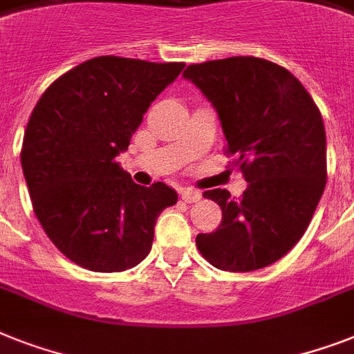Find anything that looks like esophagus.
<instances>
[{"mask_svg":"<svg viewBox=\"0 0 354 354\" xmlns=\"http://www.w3.org/2000/svg\"><path fill=\"white\" fill-rule=\"evenodd\" d=\"M180 196H182V200L185 203H194L202 198V194H200L196 189H189V187H187V189H182V191H180Z\"/></svg>","mask_w":354,"mask_h":354,"instance_id":"esophagus-1","label":"esophagus"}]
</instances>
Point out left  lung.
<instances>
[{
  "mask_svg": "<svg viewBox=\"0 0 354 354\" xmlns=\"http://www.w3.org/2000/svg\"><path fill=\"white\" fill-rule=\"evenodd\" d=\"M183 76L214 105L223 152L249 183L238 200L227 189L203 192L220 205L222 222L198 234V251L223 271L271 266L300 242L326 189L320 109L287 68L261 57L194 63Z\"/></svg>",
  "mask_w": 354,
  "mask_h": 354,
  "instance_id": "8db88e82",
  "label": "left lung"
}]
</instances>
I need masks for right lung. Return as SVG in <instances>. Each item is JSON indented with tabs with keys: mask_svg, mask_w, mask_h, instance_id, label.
<instances>
[{
	"mask_svg": "<svg viewBox=\"0 0 354 354\" xmlns=\"http://www.w3.org/2000/svg\"><path fill=\"white\" fill-rule=\"evenodd\" d=\"M185 63L97 56L41 94L28 118L21 167L50 242L76 266L120 272L151 252L156 218L178 202L163 182H132L116 156Z\"/></svg>",
	"mask_w": 354,
	"mask_h": 354,
	"instance_id": "1",
	"label": "right lung"
}]
</instances>
